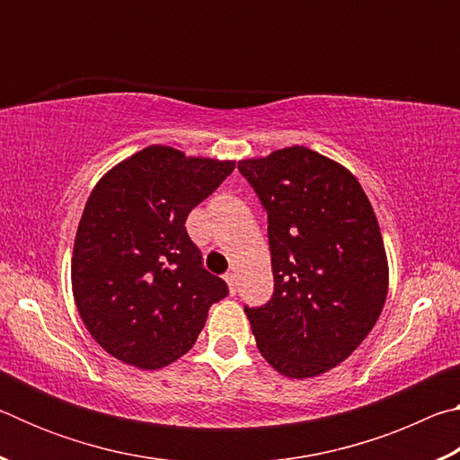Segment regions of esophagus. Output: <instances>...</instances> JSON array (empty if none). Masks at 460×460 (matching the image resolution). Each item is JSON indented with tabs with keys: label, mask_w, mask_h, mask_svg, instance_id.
Here are the masks:
<instances>
[{
	"label": "esophagus",
	"mask_w": 460,
	"mask_h": 460,
	"mask_svg": "<svg viewBox=\"0 0 460 460\" xmlns=\"http://www.w3.org/2000/svg\"><path fill=\"white\" fill-rule=\"evenodd\" d=\"M223 278H225V282H227V286H229V292H231V294H235V290H237L235 274H231V271H229V274H225Z\"/></svg>",
	"instance_id": "34e87169"
}]
</instances>
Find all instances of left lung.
<instances>
[{
    "label": "left lung",
    "instance_id": "1",
    "mask_svg": "<svg viewBox=\"0 0 460 460\" xmlns=\"http://www.w3.org/2000/svg\"><path fill=\"white\" fill-rule=\"evenodd\" d=\"M268 211L274 296L245 306L260 353L292 379L337 367L376 326L389 268L377 217L349 170L305 146L241 160Z\"/></svg>",
    "mask_w": 460,
    "mask_h": 460
}]
</instances>
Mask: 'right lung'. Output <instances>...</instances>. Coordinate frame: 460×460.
<instances>
[{
	"mask_svg": "<svg viewBox=\"0 0 460 460\" xmlns=\"http://www.w3.org/2000/svg\"><path fill=\"white\" fill-rule=\"evenodd\" d=\"M233 168L154 144L95 184L75 237L73 296L91 337L115 359L166 367L190 351L208 308L227 296L184 223Z\"/></svg>",
	"mask_w": 460,
	"mask_h": 460,
	"instance_id": "right-lung-1",
	"label": "right lung"
}]
</instances>
